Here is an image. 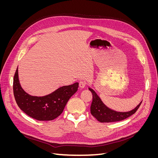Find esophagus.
I'll use <instances>...</instances> for the list:
<instances>
[{
	"label": "esophagus",
	"instance_id": "34e87169",
	"mask_svg": "<svg viewBox=\"0 0 158 158\" xmlns=\"http://www.w3.org/2000/svg\"><path fill=\"white\" fill-rule=\"evenodd\" d=\"M85 85H86V83L84 82V81H80V82H79V86L81 88H84L85 86Z\"/></svg>",
	"mask_w": 158,
	"mask_h": 158
}]
</instances>
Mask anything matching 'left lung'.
Wrapping results in <instances>:
<instances>
[{
  "label": "left lung",
  "mask_w": 158,
  "mask_h": 158,
  "mask_svg": "<svg viewBox=\"0 0 158 158\" xmlns=\"http://www.w3.org/2000/svg\"><path fill=\"white\" fill-rule=\"evenodd\" d=\"M88 89L93 95V100L90 107L91 113L98 121L101 123L117 122L124 120L135 114L140 106L142 102V101L135 109L130 111L118 112L107 107L93 89L90 88Z\"/></svg>",
  "instance_id": "1"
}]
</instances>
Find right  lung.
<instances>
[{
	"label": "right lung",
	"mask_w": 158,
	"mask_h": 158,
	"mask_svg": "<svg viewBox=\"0 0 158 158\" xmlns=\"http://www.w3.org/2000/svg\"><path fill=\"white\" fill-rule=\"evenodd\" d=\"M78 83L60 87L45 96H33L20 84L18 68L14 76L13 91L18 107L28 116L38 121H51L63 113L69 99L77 92Z\"/></svg>",
	"instance_id": "right-lung-1"
}]
</instances>
